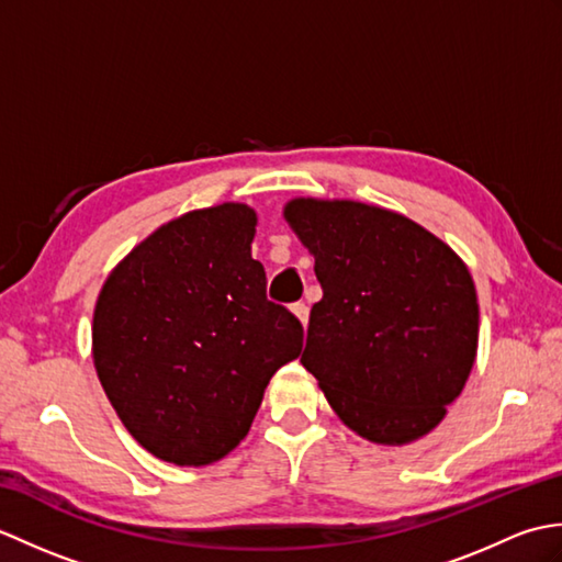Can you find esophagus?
<instances>
[{"label": "esophagus", "mask_w": 562, "mask_h": 562, "mask_svg": "<svg viewBox=\"0 0 562 562\" xmlns=\"http://www.w3.org/2000/svg\"><path fill=\"white\" fill-rule=\"evenodd\" d=\"M292 314L302 321V326L306 328L308 326V306L304 302H296L292 304Z\"/></svg>", "instance_id": "obj_1"}]
</instances>
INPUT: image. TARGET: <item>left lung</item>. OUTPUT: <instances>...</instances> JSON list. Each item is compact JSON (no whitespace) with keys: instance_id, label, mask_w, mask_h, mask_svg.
I'll use <instances>...</instances> for the list:
<instances>
[{"instance_id":"obj_1","label":"left lung","mask_w":562,"mask_h":562,"mask_svg":"<svg viewBox=\"0 0 562 562\" xmlns=\"http://www.w3.org/2000/svg\"><path fill=\"white\" fill-rule=\"evenodd\" d=\"M284 220L324 290L302 364L330 408L374 445L432 432L479 352V296L465 262L425 226L367 202L294 198Z\"/></svg>"}]
</instances>
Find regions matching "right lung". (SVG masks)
I'll list each match as a JSON object with an SVG mask.
<instances>
[{
  "mask_svg": "<svg viewBox=\"0 0 562 562\" xmlns=\"http://www.w3.org/2000/svg\"><path fill=\"white\" fill-rule=\"evenodd\" d=\"M256 210L186 212L105 278L91 355L127 432L161 461L207 465L238 447L272 374L302 352L304 328L268 302L250 256Z\"/></svg>",
  "mask_w": 562,
  "mask_h": 562,
  "instance_id": "add662e5",
  "label": "right lung"
}]
</instances>
